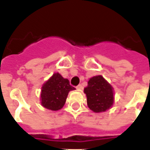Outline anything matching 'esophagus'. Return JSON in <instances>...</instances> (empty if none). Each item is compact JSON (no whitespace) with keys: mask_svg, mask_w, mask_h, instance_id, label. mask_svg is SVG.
<instances>
[{"mask_svg":"<svg viewBox=\"0 0 150 150\" xmlns=\"http://www.w3.org/2000/svg\"><path fill=\"white\" fill-rule=\"evenodd\" d=\"M77 89H79V90H82V89H83V86H82V85H78V86H77Z\"/></svg>","mask_w":150,"mask_h":150,"instance_id":"1","label":"esophagus"}]
</instances>
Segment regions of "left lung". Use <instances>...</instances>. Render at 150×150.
<instances>
[{
  "label": "left lung",
  "mask_w": 150,
  "mask_h": 150,
  "mask_svg": "<svg viewBox=\"0 0 150 150\" xmlns=\"http://www.w3.org/2000/svg\"><path fill=\"white\" fill-rule=\"evenodd\" d=\"M84 92L87 97L88 107L96 113L105 112L114 104L113 87L101 75L91 78Z\"/></svg>",
  "instance_id": "1"
}]
</instances>
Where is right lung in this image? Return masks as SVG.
<instances>
[{"instance_id":"1","label":"right lung","mask_w":150,"mask_h":150,"mask_svg":"<svg viewBox=\"0 0 150 150\" xmlns=\"http://www.w3.org/2000/svg\"><path fill=\"white\" fill-rule=\"evenodd\" d=\"M75 90L70 81L59 73H54L41 88L40 100L45 108L50 110H59L65 105L70 91Z\"/></svg>"}]
</instances>
